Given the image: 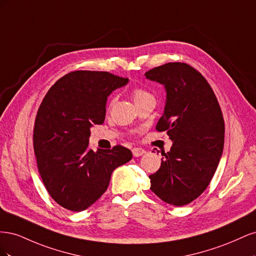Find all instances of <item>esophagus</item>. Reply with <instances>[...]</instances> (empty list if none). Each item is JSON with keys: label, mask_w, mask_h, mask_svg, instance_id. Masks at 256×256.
<instances>
[{"label": "esophagus", "mask_w": 256, "mask_h": 256, "mask_svg": "<svg viewBox=\"0 0 256 256\" xmlns=\"http://www.w3.org/2000/svg\"><path fill=\"white\" fill-rule=\"evenodd\" d=\"M145 152H146V150L141 148V147H134V148L132 150V154H134V157H140V156H142V154H144Z\"/></svg>", "instance_id": "obj_1"}]
</instances>
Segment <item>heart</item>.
I'll return each instance as SVG.
<instances>
[{
	"label": "heart",
	"instance_id": "obj_1",
	"mask_svg": "<svg viewBox=\"0 0 256 256\" xmlns=\"http://www.w3.org/2000/svg\"><path fill=\"white\" fill-rule=\"evenodd\" d=\"M132 98H134V104H138V102H144V100H146V99L154 98V97H152V94H150V92H147V90H145L136 88V90H134V92H132ZM111 104H113V100H112Z\"/></svg>",
	"mask_w": 256,
	"mask_h": 256
}]
</instances>
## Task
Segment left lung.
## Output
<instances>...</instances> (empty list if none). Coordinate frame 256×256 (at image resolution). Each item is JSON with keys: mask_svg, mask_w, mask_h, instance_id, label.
<instances>
[{"mask_svg": "<svg viewBox=\"0 0 256 256\" xmlns=\"http://www.w3.org/2000/svg\"><path fill=\"white\" fill-rule=\"evenodd\" d=\"M145 76L164 86V110L156 128L166 130L173 141L160 168L150 175V189L168 204H189L207 188L219 164L224 144L220 106L204 76L184 63L164 64Z\"/></svg>", "mask_w": 256, "mask_h": 256, "instance_id": "obj_1", "label": "left lung"}]
</instances>
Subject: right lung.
Returning a JSON list of instances; mask_svg holds the SVG:
<instances>
[{"mask_svg":"<svg viewBox=\"0 0 256 256\" xmlns=\"http://www.w3.org/2000/svg\"><path fill=\"white\" fill-rule=\"evenodd\" d=\"M128 82L106 72L76 70L44 96L35 120L34 152L46 188L62 207L85 210L106 192L114 170L132 158L120 145L97 152L88 147L90 128L104 122L108 97Z\"/></svg>","mask_w":256,"mask_h":256,"instance_id":"obj_1","label":"right lung"}]
</instances>
